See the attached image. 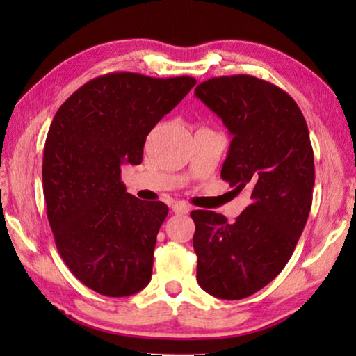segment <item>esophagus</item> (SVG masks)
Listing matches in <instances>:
<instances>
[{
	"label": "esophagus",
	"instance_id": "obj_1",
	"mask_svg": "<svg viewBox=\"0 0 356 356\" xmlns=\"http://www.w3.org/2000/svg\"><path fill=\"white\" fill-rule=\"evenodd\" d=\"M172 212L176 213V215H186V213L190 212V207L186 206L185 202H180L179 201V202H174L172 204Z\"/></svg>",
	"mask_w": 356,
	"mask_h": 356
}]
</instances>
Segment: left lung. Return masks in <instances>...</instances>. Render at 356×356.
<instances>
[{
	"label": "left lung",
	"mask_w": 356,
	"mask_h": 356,
	"mask_svg": "<svg viewBox=\"0 0 356 356\" xmlns=\"http://www.w3.org/2000/svg\"><path fill=\"white\" fill-rule=\"evenodd\" d=\"M195 95L232 135L221 179L251 193L236 221L193 210L196 278L207 293L242 300L286 267L308 221L314 152L303 113L281 88L252 75L210 78Z\"/></svg>",
	"instance_id": "left-lung-1"
}]
</instances>
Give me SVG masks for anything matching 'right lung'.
Listing matches in <instances>:
<instances>
[{
  "label": "right lung",
  "mask_w": 356,
  "mask_h": 356,
  "mask_svg": "<svg viewBox=\"0 0 356 356\" xmlns=\"http://www.w3.org/2000/svg\"><path fill=\"white\" fill-rule=\"evenodd\" d=\"M195 84L113 72L84 83L53 118L42 165L48 222L70 272L100 295L129 297L149 284L170 209L125 191L120 166L141 163L150 130Z\"/></svg>",
  "instance_id": "obj_1"
}]
</instances>
